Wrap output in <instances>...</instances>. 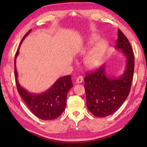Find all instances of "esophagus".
Returning a JSON list of instances; mask_svg holds the SVG:
<instances>
[{"label":"esophagus","instance_id":"obj_1","mask_svg":"<svg viewBox=\"0 0 147 147\" xmlns=\"http://www.w3.org/2000/svg\"><path fill=\"white\" fill-rule=\"evenodd\" d=\"M83 81V78L82 76H79L78 77L76 78V82L78 83H82Z\"/></svg>","mask_w":147,"mask_h":147}]
</instances>
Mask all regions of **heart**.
<instances>
[{
	"label": "heart",
	"instance_id": "1",
	"mask_svg": "<svg viewBox=\"0 0 147 147\" xmlns=\"http://www.w3.org/2000/svg\"><path fill=\"white\" fill-rule=\"evenodd\" d=\"M100 39V36L96 34H93L90 37L88 45H92L97 42ZM107 48V43L104 40H100L92 51L86 55L85 59V64L89 69L97 67L101 64L103 57Z\"/></svg>",
	"mask_w": 147,
	"mask_h": 147
}]
</instances>
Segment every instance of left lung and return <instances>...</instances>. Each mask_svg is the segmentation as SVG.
I'll return each mask as SVG.
<instances>
[{
    "label": "left lung",
    "mask_w": 147,
    "mask_h": 147,
    "mask_svg": "<svg viewBox=\"0 0 147 147\" xmlns=\"http://www.w3.org/2000/svg\"><path fill=\"white\" fill-rule=\"evenodd\" d=\"M115 48L121 50L126 58V68L120 78H108L102 65L95 71L86 73L84 78L86 106L96 117H104L118 110L126 100L131 86L135 56L129 40L118 29Z\"/></svg>",
    "instance_id": "8db88e82"
}]
</instances>
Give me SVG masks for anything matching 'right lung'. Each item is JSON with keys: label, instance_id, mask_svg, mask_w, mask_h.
<instances>
[{"label": "right lung", "instance_id": "add662e5", "mask_svg": "<svg viewBox=\"0 0 147 147\" xmlns=\"http://www.w3.org/2000/svg\"><path fill=\"white\" fill-rule=\"evenodd\" d=\"M31 31L32 30L24 36L19 49L21 43ZM19 49L16 53L14 59V75L19 94L21 95L30 110L37 117L42 120L55 119L60 116L64 111L66 105L67 94L69 90L73 86L71 75L59 78L54 85L44 93L35 94L27 92L20 85L18 81L16 59L19 54Z\"/></svg>", "mask_w": 147, "mask_h": 147}]
</instances>
